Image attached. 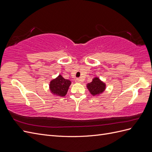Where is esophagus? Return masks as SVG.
I'll return each instance as SVG.
<instances>
[{"label":"esophagus","instance_id":"esophagus-1","mask_svg":"<svg viewBox=\"0 0 152 152\" xmlns=\"http://www.w3.org/2000/svg\"><path fill=\"white\" fill-rule=\"evenodd\" d=\"M75 82H77V83H80L81 80L80 79H75Z\"/></svg>","mask_w":152,"mask_h":152}]
</instances>
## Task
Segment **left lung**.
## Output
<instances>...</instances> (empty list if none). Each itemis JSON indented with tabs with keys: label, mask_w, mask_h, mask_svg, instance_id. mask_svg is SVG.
I'll use <instances>...</instances> for the list:
<instances>
[{
	"label": "left lung",
	"mask_w": 152,
	"mask_h": 152,
	"mask_svg": "<svg viewBox=\"0 0 152 152\" xmlns=\"http://www.w3.org/2000/svg\"><path fill=\"white\" fill-rule=\"evenodd\" d=\"M87 87L92 95L98 96L105 91L106 84L96 77L94 78L91 82L87 84Z\"/></svg>",
	"instance_id": "8db88e82"
}]
</instances>
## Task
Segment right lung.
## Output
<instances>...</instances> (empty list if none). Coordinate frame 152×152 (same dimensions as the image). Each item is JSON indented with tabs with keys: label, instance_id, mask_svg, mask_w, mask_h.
Returning <instances> with one entry per match:
<instances>
[{
	"label": "right lung",
	"instance_id": "right-lung-1",
	"mask_svg": "<svg viewBox=\"0 0 152 152\" xmlns=\"http://www.w3.org/2000/svg\"><path fill=\"white\" fill-rule=\"evenodd\" d=\"M71 83L70 80L64 79L61 75H59L50 82L49 89L50 93L56 96H65Z\"/></svg>",
	"mask_w": 152,
	"mask_h": 152
}]
</instances>
